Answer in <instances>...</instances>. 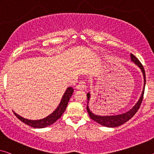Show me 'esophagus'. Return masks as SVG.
Returning <instances> with one entry per match:
<instances>
[{"label": "esophagus", "mask_w": 154, "mask_h": 154, "mask_svg": "<svg viewBox=\"0 0 154 154\" xmlns=\"http://www.w3.org/2000/svg\"><path fill=\"white\" fill-rule=\"evenodd\" d=\"M86 88V84H85V82H80L76 86V89H77V90L83 91V90H85Z\"/></svg>", "instance_id": "esophagus-1"}]
</instances>
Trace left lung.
I'll list each match as a JSON object with an SVG mask.
<instances>
[{
    "mask_svg": "<svg viewBox=\"0 0 154 154\" xmlns=\"http://www.w3.org/2000/svg\"><path fill=\"white\" fill-rule=\"evenodd\" d=\"M131 59L136 65L141 70L142 73L143 74V78H144V86H143V90L142 91V94L140 97V99L137 101L136 104L133 106L132 109H131L129 111L126 112L125 113H122L119 115H115V116H100L95 113L91 109H90L88 105H89V100L91 98V94L90 93H87V106L86 109L88 111L89 116L92 119V120L95 121L100 125L104 126V127H119L125 122H127L128 120H129L133 116L136 114L137 110L139 109L140 104L142 103V101L143 99L144 95V87H145L146 84V77H145V72H144V69L143 68V66L142 63L140 62V61L137 59L134 54H131Z\"/></svg>",
    "mask_w": 154,
    "mask_h": 154,
    "instance_id": "left-lung-1",
    "label": "left lung"
}]
</instances>
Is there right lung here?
Listing matches in <instances>:
<instances>
[{"mask_svg": "<svg viewBox=\"0 0 154 154\" xmlns=\"http://www.w3.org/2000/svg\"><path fill=\"white\" fill-rule=\"evenodd\" d=\"M73 88L72 87H68V88L66 89V91L64 93L62 98H61V100L58 106L57 107V109L54 110V111L52 112L51 114H50L49 116L45 117V118L43 119H40V120H28V119L24 118L23 117L20 116L19 115L16 113L15 112H14V113L17 118L19 119V120L26 124L28 126H30V127L33 128H42L47 127L48 126L52 125V124H54L55 122H56L58 119H59L62 116V114L64 113V111H66V107H67V105L68 104V102H69L70 98L72 96L73 93Z\"/></svg>", "mask_w": 154, "mask_h": 154, "instance_id": "right-lung-1", "label": "right lung"}]
</instances>
